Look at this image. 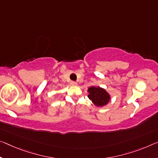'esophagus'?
<instances>
[{"label": "esophagus", "mask_w": 158, "mask_h": 158, "mask_svg": "<svg viewBox=\"0 0 158 158\" xmlns=\"http://www.w3.org/2000/svg\"><path fill=\"white\" fill-rule=\"evenodd\" d=\"M70 84H71V85H72V86H76V85L77 84L76 81H72L71 82H70Z\"/></svg>", "instance_id": "34e87169"}]
</instances>
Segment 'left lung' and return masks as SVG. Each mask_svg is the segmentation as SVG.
Returning <instances> with one entry per match:
<instances>
[{
	"label": "left lung",
	"instance_id": "left-lung-1",
	"mask_svg": "<svg viewBox=\"0 0 158 158\" xmlns=\"http://www.w3.org/2000/svg\"><path fill=\"white\" fill-rule=\"evenodd\" d=\"M88 97L96 106H103L109 102L110 97L106 90L100 87L91 86L88 89Z\"/></svg>",
	"mask_w": 158,
	"mask_h": 158
}]
</instances>
